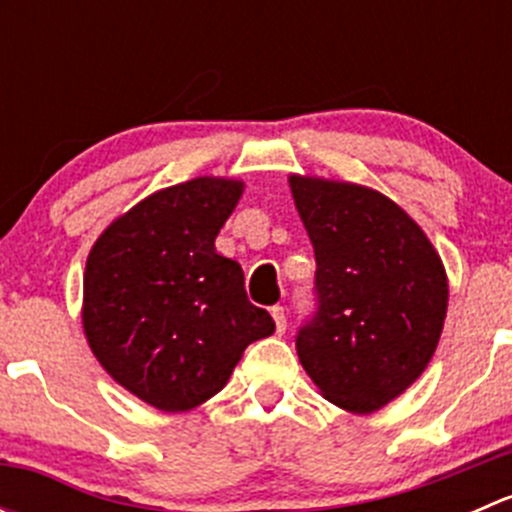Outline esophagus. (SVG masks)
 I'll use <instances>...</instances> for the list:
<instances>
[{
    "instance_id": "esophagus-1",
    "label": "esophagus",
    "mask_w": 512,
    "mask_h": 512,
    "mask_svg": "<svg viewBox=\"0 0 512 512\" xmlns=\"http://www.w3.org/2000/svg\"><path fill=\"white\" fill-rule=\"evenodd\" d=\"M272 319H275V327H277V334H285L287 329V317H285V307H280V304H275V307L270 309Z\"/></svg>"
}]
</instances>
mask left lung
<instances>
[{"mask_svg": "<svg viewBox=\"0 0 512 512\" xmlns=\"http://www.w3.org/2000/svg\"><path fill=\"white\" fill-rule=\"evenodd\" d=\"M289 188L317 260L299 361L339 409L379 411L436 352L448 307L441 257L379 190L312 175H289Z\"/></svg>", "mask_w": 512, "mask_h": 512, "instance_id": "1", "label": "left lung"}]
</instances>
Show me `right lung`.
<instances>
[{"label": "right lung", "instance_id": "right-lung-1", "mask_svg": "<svg viewBox=\"0 0 512 512\" xmlns=\"http://www.w3.org/2000/svg\"><path fill=\"white\" fill-rule=\"evenodd\" d=\"M242 180L193 178L148 195L94 242L84 272L86 342L113 381L160 411L218 394L242 352L275 332L215 237Z\"/></svg>", "mask_w": 512, "mask_h": 512}]
</instances>
